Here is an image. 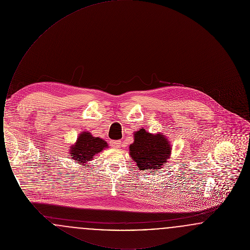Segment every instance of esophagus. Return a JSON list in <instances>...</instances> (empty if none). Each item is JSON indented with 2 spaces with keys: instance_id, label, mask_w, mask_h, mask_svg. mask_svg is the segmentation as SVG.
Masks as SVG:
<instances>
[{
  "instance_id": "1",
  "label": "esophagus",
  "mask_w": 250,
  "mask_h": 250,
  "mask_svg": "<svg viewBox=\"0 0 250 250\" xmlns=\"http://www.w3.org/2000/svg\"><path fill=\"white\" fill-rule=\"evenodd\" d=\"M111 146L114 148H120L122 146V142L121 141H113L111 143Z\"/></svg>"
}]
</instances>
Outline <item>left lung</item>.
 Listing matches in <instances>:
<instances>
[{"mask_svg":"<svg viewBox=\"0 0 250 250\" xmlns=\"http://www.w3.org/2000/svg\"><path fill=\"white\" fill-rule=\"evenodd\" d=\"M134 143L130 144L131 157L141 170L160 168L170 155L167 140L160 134L152 135L141 128L134 135Z\"/></svg>","mask_w":250,"mask_h":250,"instance_id":"left-lung-1","label":"left lung"}]
</instances>
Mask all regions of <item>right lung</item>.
Here are the masks:
<instances>
[{
  "label": "right lung",
  "instance_id": "add662e5",
  "mask_svg": "<svg viewBox=\"0 0 250 250\" xmlns=\"http://www.w3.org/2000/svg\"><path fill=\"white\" fill-rule=\"evenodd\" d=\"M107 147V143L104 140L93 137L89 132H84L78 138L76 144L71 146L70 154L76 162L86 163Z\"/></svg>",
  "mask_w": 250,
  "mask_h": 250
}]
</instances>
